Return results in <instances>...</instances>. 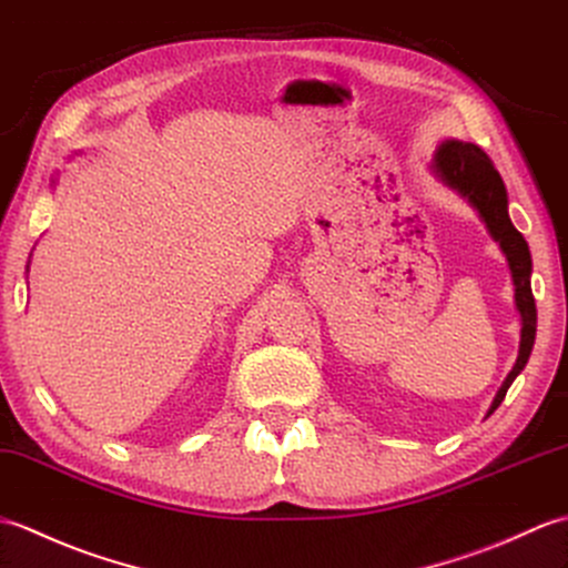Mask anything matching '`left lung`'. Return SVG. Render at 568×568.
<instances>
[{"instance_id":"8db88e82","label":"left lung","mask_w":568,"mask_h":568,"mask_svg":"<svg viewBox=\"0 0 568 568\" xmlns=\"http://www.w3.org/2000/svg\"><path fill=\"white\" fill-rule=\"evenodd\" d=\"M430 169L447 189H453L455 193L463 195L465 201L477 210L479 217L486 224V230H489V234L494 236V242H498L500 252L506 254L510 278H513V285H516V307L520 312V324H523L520 351H518L516 365H513V371L508 373L504 385H500L496 399L489 408V414H494L500 406V402L506 399V392L513 385V379L523 373V367L527 365V358H530L532 346H535L537 307H535V297L530 287V275H532L530 248H527L525 236L513 227V222L508 217V193L504 186V179H500L494 162L489 160V154H486L481 148H477V144L471 142L445 140L440 148L435 150Z\"/></svg>"}]
</instances>
